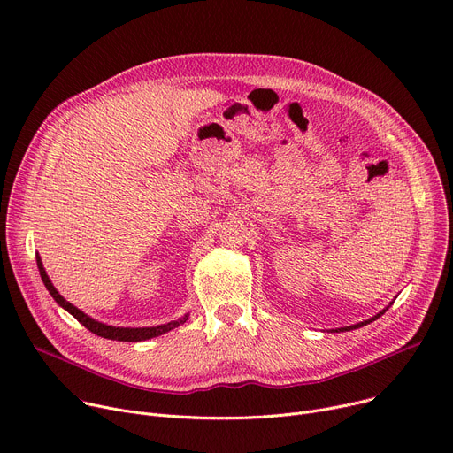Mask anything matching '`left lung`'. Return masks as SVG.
Masks as SVG:
<instances>
[{"label":"left lung","mask_w":453,"mask_h":453,"mask_svg":"<svg viewBox=\"0 0 453 453\" xmlns=\"http://www.w3.org/2000/svg\"><path fill=\"white\" fill-rule=\"evenodd\" d=\"M394 303V302H392ZM390 303V305H392ZM388 305V307H390ZM388 307L387 309H383L380 314H376V316H372V318H370V319H365V321H361V323H356V325H350V326H342V328H338V331L336 333H345V331H352V328H359V326H363V325H366V323H370V321H374V319H378L381 314H385L387 311H388Z\"/></svg>","instance_id":"obj_1"}]
</instances>
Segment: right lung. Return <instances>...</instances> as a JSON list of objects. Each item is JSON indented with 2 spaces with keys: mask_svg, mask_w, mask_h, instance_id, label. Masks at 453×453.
Wrapping results in <instances>:
<instances>
[{
  "mask_svg": "<svg viewBox=\"0 0 453 453\" xmlns=\"http://www.w3.org/2000/svg\"><path fill=\"white\" fill-rule=\"evenodd\" d=\"M35 260H37V269H39V274H41V280H43L47 291L52 295V298L65 309L68 311L81 325H85L90 333L101 336V338H106V340H115V342H144V340H150V338H157L164 333L172 331V328L186 323L188 316L189 314H184L182 318H179L177 321H170V323H164V325H157V326H137V328H132V326H111V325H104L101 321H96L94 318L87 316L83 311H79L77 307H73L70 302H66L59 293L56 287L52 285L43 264H41V258L39 255H35Z\"/></svg>",
  "mask_w": 453,
  "mask_h": 453,
  "instance_id": "obj_1",
  "label": "right lung"
}]
</instances>
